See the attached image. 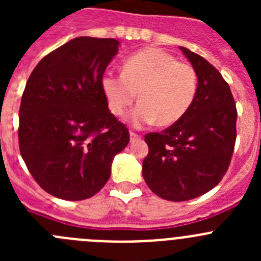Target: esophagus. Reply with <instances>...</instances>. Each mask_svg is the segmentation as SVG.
<instances>
[{"label":"esophagus","mask_w":261,"mask_h":261,"mask_svg":"<svg viewBox=\"0 0 261 261\" xmlns=\"http://www.w3.org/2000/svg\"><path fill=\"white\" fill-rule=\"evenodd\" d=\"M129 136H130V141H135V140H140L141 138V136L135 132H129Z\"/></svg>","instance_id":"obj_1"}]
</instances>
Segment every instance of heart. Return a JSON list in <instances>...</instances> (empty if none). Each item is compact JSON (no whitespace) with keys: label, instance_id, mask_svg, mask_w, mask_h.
Here are the masks:
<instances>
[{"label":"heart","instance_id":"heart-1","mask_svg":"<svg viewBox=\"0 0 261 261\" xmlns=\"http://www.w3.org/2000/svg\"><path fill=\"white\" fill-rule=\"evenodd\" d=\"M102 91L115 116H123L137 98L140 105L129 115V123L142 126L175 124L186 115L197 93V74L192 65L177 61L156 48L133 53L123 64V74L107 71Z\"/></svg>","mask_w":261,"mask_h":261}]
</instances>
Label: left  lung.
Returning a JSON list of instances; mask_svg holds the SVG:
<instances>
[{"label":"left lung","mask_w":261,"mask_h":261,"mask_svg":"<svg viewBox=\"0 0 261 261\" xmlns=\"http://www.w3.org/2000/svg\"><path fill=\"white\" fill-rule=\"evenodd\" d=\"M197 74V93L186 115L161 133H147L142 162L147 187L168 201H187L220 183L237 138V107L221 73L204 57L180 47Z\"/></svg>","instance_id":"8db88e82"}]
</instances>
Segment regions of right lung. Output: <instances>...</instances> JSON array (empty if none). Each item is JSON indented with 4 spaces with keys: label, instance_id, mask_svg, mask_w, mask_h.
I'll return each mask as SVG.
<instances>
[{
    "label": "right lung",
    "instance_id": "1",
    "mask_svg": "<svg viewBox=\"0 0 261 261\" xmlns=\"http://www.w3.org/2000/svg\"><path fill=\"white\" fill-rule=\"evenodd\" d=\"M116 39L80 36L40 60L19 108V150L36 183L69 201L102 190L129 132L111 114L102 91Z\"/></svg>",
    "mask_w": 261,
    "mask_h": 261
}]
</instances>
